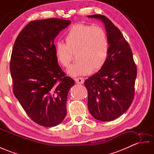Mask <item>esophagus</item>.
<instances>
[{"instance_id":"obj_1","label":"esophagus","mask_w":154,"mask_h":154,"mask_svg":"<svg viewBox=\"0 0 154 154\" xmlns=\"http://www.w3.org/2000/svg\"><path fill=\"white\" fill-rule=\"evenodd\" d=\"M75 81L76 83L81 85V84L84 83L85 79H84V78H82V77H78V78L75 79Z\"/></svg>"}]
</instances>
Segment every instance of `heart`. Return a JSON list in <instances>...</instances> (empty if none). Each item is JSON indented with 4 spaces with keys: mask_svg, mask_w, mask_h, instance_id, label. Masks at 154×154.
Listing matches in <instances>:
<instances>
[{
    "mask_svg": "<svg viewBox=\"0 0 154 154\" xmlns=\"http://www.w3.org/2000/svg\"><path fill=\"white\" fill-rule=\"evenodd\" d=\"M66 43L57 42L54 54L59 64L69 66L76 54L78 61L68 69L76 77L100 69L105 64L109 53V43L105 30L100 26L79 23L71 26L64 37Z\"/></svg>",
    "mask_w": 154,
    "mask_h": 154,
    "instance_id": "obj_1",
    "label": "heart"
}]
</instances>
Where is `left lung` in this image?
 <instances>
[{
  "label": "left lung",
  "mask_w": 154,
  "mask_h": 154,
  "mask_svg": "<svg viewBox=\"0 0 154 154\" xmlns=\"http://www.w3.org/2000/svg\"><path fill=\"white\" fill-rule=\"evenodd\" d=\"M88 17L103 22L110 44L104 65L85 81L88 91V107L96 119L109 122L123 115L131 105L135 95L137 66L128 42L112 21L102 15Z\"/></svg>",
  "instance_id": "8db88e82"
}]
</instances>
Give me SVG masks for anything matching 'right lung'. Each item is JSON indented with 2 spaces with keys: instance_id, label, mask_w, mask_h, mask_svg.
<instances>
[{
  "instance_id": "add662e5",
  "label": "right lung",
  "mask_w": 154,
  "mask_h": 154,
  "mask_svg": "<svg viewBox=\"0 0 154 154\" xmlns=\"http://www.w3.org/2000/svg\"><path fill=\"white\" fill-rule=\"evenodd\" d=\"M71 21L50 18L30 21L19 34L11 55L13 92L28 116L43 127L60 124L74 80L58 64L54 39Z\"/></svg>"
}]
</instances>
